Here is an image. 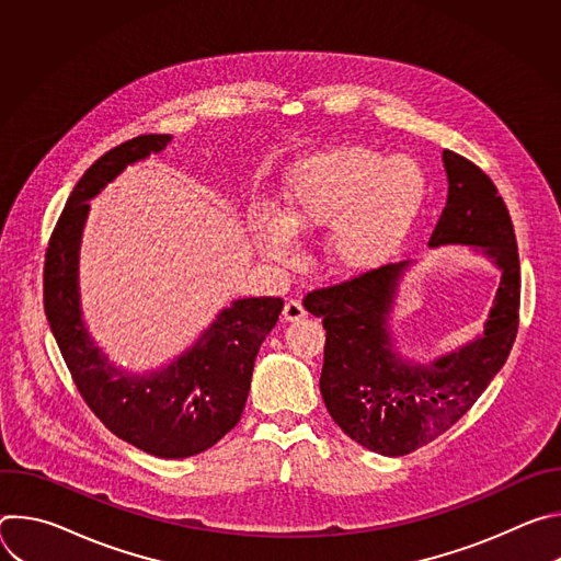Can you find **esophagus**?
I'll return each mask as SVG.
<instances>
[{"label": "esophagus", "mask_w": 561, "mask_h": 561, "mask_svg": "<svg viewBox=\"0 0 561 561\" xmlns=\"http://www.w3.org/2000/svg\"><path fill=\"white\" fill-rule=\"evenodd\" d=\"M282 314H284L286 322H299V319H304L308 312H306V308L301 306L299 299H288L284 304V312Z\"/></svg>", "instance_id": "obj_1"}]
</instances>
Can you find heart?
<instances>
[{
  "instance_id": "heart-1",
  "label": "heart",
  "mask_w": 561,
  "mask_h": 561,
  "mask_svg": "<svg viewBox=\"0 0 561 561\" xmlns=\"http://www.w3.org/2000/svg\"><path fill=\"white\" fill-rule=\"evenodd\" d=\"M428 180L411 157H390L359 144L304 157L288 175L284 215H253L257 249L277 264L297 255V230L331 228L329 257L340 271H368L390 260L413 230Z\"/></svg>"
}]
</instances>
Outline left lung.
<instances>
[{
    "mask_svg": "<svg viewBox=\"0 0 561 561\" xmlns=\"http://www.w3.org/2000/svg\"><path fill=\"white\" fill-rule=\"evenodd\" d=\"M446 208L428 247H477L502 271L484 335L428 366L399 357L388 312L409 262L310 290L304 306L327 329L319 377L335 424L364 448L399 457L431 444L477 402L504 366L519 327V253L508 208L470 159L444 150Z\"/></svg>",
    "mask_w": 561,
    "mask_h": 561,
    "instance_id": "8db88e82",
    "label": "left lung"
}]
</instances>
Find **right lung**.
Wrapping results in <instances>:
<instances>
[{
  "label": "right lung",
  "instance_id": "right-lung-1",
  "mask_svg": "<svg viewBox=\"0 0 561 561\" xmlns=\"http://www.w3.org/2000/svg\"><path fill=\"white\" fill-rule=\"evenodd\" d=\"M169 141V135L133 137L102 154L77 182L48 239L44 310L70 377L100 422L148 455L182 459L217 444L242 417L257 351L277 324L284 299L232 301L193 348L164 370L141 377L113 366L93 344L77 288L89 199L128 164L159 152Z\"/></svg>",
  "mask_w": 561,
  "mask_h": 561
}]
</instances>
